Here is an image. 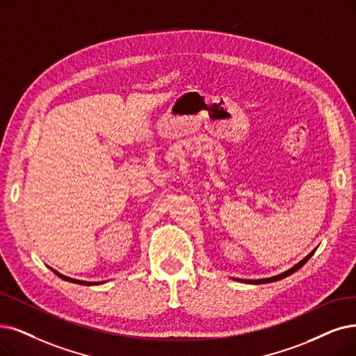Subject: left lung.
<instances>
[{"label": "left lung", "instance_id": "1", "mask_svg": "<svg viewBox=\"0 0 356 356\" xmlns=\"http://www.w3.org/2000/svg\"><path fill=\"white\" fill-rule=\"evenodd\" d=\"M314 254V251L312 252H309L307 257L304 259V260H301L300 263L298 264H295L293 267H291L289 270H286V272H283V273H280V275H277V276H273V277H267V279H257V280H241V282H245V283H252V285H260V283H270V282H276V280H280V279H285V277H288V276H291L292 273H295L296 270H300L309 259H311V255Z\"/></svg>", "mask_w": 356, "mask_h": 356}]
</instances>
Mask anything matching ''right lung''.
Listing matches in <instances>:
<instances>
[{
	"label": "right lung",
	"mask_w": 356,
	"mask_h": 356,
	"mask_svg": "<svg viewBox=\"0 0 356 356\" xmlns=\"http://www.w3.org/2000/svg\"><path fill=\"white\" fill-rule=\"evenodd\" d=\"M51 270H52V272H54L56 276H60L61 279H64V280H67V282H71V283H77V285H88V286H90V285H99V283H93V282H84V280L71 279V277H67V276H64V275L58 273V272H56V270H54V268H51Z\"/></svg>",
	"instance_id": "obj_1"
}]
</instances>
